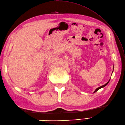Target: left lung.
Returning a JSON list of instances; mask_svg holds the SVG:
<instances>
[{
	"instance_id": "left-lung-1",
	"label": "left lung",
	"mask_w": 125,
	"mask_h": 125,
	"mask_svg": "<svg viewBox=\"0 0 125 125\" xmlns=\"http://www.w3.org/2000/svg\"><path fill=\"white\" fill-rule=\"evenodd\" d=\"M110 82V80L109 81H108V82H107V83H106L105 85H102V86H100V87H98V88L97 89H95V91H94V92H97V91H98V90H99L100 89H101V88H102V87H105L106 85L108 83V82Z\"/></svg>"
}]
</instances>
